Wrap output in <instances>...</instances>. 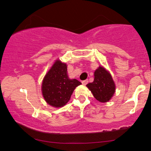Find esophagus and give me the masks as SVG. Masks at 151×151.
I'll return each mask as SVG.
<instances>
[{"instance_id":"34e87169","label":"esophagus","mask_w":151,"mask_h":151,"mask_svg":"<svg viewBox=\"0 0 151 151\" xmlns=\"http://www.w3.org/2000/svg\"><path fill=\"white\" fill-rule=\"evenodd\" d=\"M88 83V79H86V80H85V81H82V83H83V85H87Z\"/></svg>"}]
</instances>
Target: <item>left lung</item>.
<instances>
[{
  "mask_svg": "<svg viewBox=\"0 0 151 151\" xmlns=\"http://www.w3.org/2000/svg\"><path fill=\"white\" fill-rule=\"evenodd\" d=\"M86 86L93 93L94 98L101 103L109 101L115 91V85L111 75L101 66L94 72V81Z\"/></svg>",
  "mask_w": 151,
  "mask_h": 151,
  "instance_id": "obj_1",
  "label": "left lung"
}]
</instances>
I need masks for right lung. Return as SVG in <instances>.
<instances>
[{"instance_id":"add662e5","label":"right lung","mask_w":151,"mask_h":151,"mask_svg":"<svg viewBox=\"0 0 151 151\" xmlns=\"http://www.w3.org/2000/svg\"><path fill=\"white\" fill-rule=\"evenodd\" d=\"M80 85L78 80L68 77L66 64L57 60L42 81V95L50 105L61 107L68 103L75 88Z\"/></svg>"}]
</instances>
